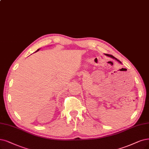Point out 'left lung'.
I'll return each instance as SVG.
<instances>
[{
	"label": "left lung",
	"mask_w": 149,
	"mask_h": 149,
	"mask_svg": "<svg viewBox=\"0 0 149 149\" xmlns=\"http://www.w3.org/2000/svg\"><path fill=\"white\" fill-rule=\"evenodd\" d=\"M106 56H108L111 57V58H113V59H116L117 61H119L120 63H121V62L120 61H119L118 59H117L116 58H115L113 56H112V55H111V54H106Z\"/></svg>",
	"instance_id": "obj_1"
}]
</instances>
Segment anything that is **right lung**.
<instances>
[{"label":"right lung","mask_w":149,"mask_h":149,"mask_svg":"<svg viewBox=\"0 0 149 149\" xmlns=\"http://www.w3.org/2000/svg\"><path fill=\"white\" fill-rule=\"evenodd\" d=\"M38 50H39V49H37V51H38Z\"/></svg>","instance_id":"1"}]
</instances>
